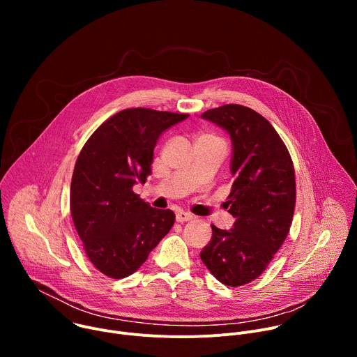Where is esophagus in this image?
I'll return each mask as SVG.
<instances>
[{"label":"esophagus","mask_w":357,"mask_h":357,"mask_svg":"<svg viewBox=\"0 0 357 357\" xmlns=\"http://www.w3.org/2000/svg\"><path fill=\"white\" fill-rule=\"evenodd\" d=\"M192 219H193V216H192L190 213H186V212H178V213H176V222H179V223L189 222V220H192Z\"/></svg>","instance_id":"esophagus-1"}]
</instances>
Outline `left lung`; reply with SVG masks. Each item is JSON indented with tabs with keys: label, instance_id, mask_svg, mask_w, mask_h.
Segmentation results:
<instances>
[{
	"label": "left lung",
	"instance_id": "left-lung-1",
	"mask_svg": "<svg viewBox=\"0 0 357 357\" xmlns=\"http://www.w3.org/2000/svg\"><path fill=\"white\" fill-rule=\"evenodd\" d=\"M223 128L231 139L229 230L212 225V238L200 259L227 287L244 285L267 268L288 236L295 208V172L289 152L261 114L226 105L200 116Z\"/></svg>",
	"mask_w": 357,
	"mask_h": 357
}]
</instances>
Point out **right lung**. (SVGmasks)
<instances>
[{
  "mask_svg": "<svg viewBox=\"0 0 357 357\" xmlns=\"http://www.w3.org/2000/svg\"><path fill=\"white\" fill-rule=\"evenodd\" d=\"M189 114L127 109L101 124L77 157L70 212L93 266L110 278L135 273L171 230L172 211L151 208L132 192L151 174L158 138Z\"/></svg>",
  "mask_w": 357,
  "mask_h": 357,
  "instance_id": "1",
  "label": "right lung"
}]
</instances>
